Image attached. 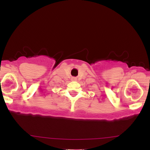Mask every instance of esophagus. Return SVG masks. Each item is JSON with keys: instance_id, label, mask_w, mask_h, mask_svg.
I'll return each mask as SVG.
<instances>
[{"instance_id": "1", "label": "esophagus", "mask_w": 150, "mask_h": 150, "mask_svg": "<svg viewBox=\"0 0 150 150\" xmlns=\"http://www.w3.org/2000/svg\"><path fill=\"white\" fill-rule=\"evenodd\" d=\"M72 80H76V78H75V77H73V78H72Z\"/></svg>"}]
</instances>
